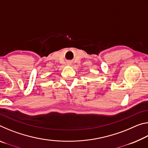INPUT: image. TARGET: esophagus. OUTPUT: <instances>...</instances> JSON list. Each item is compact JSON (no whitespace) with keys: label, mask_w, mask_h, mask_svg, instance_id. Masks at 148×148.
<instances>
[{"label":"esophagus","mask_w":148,"mask_h":148,"mask_svg":"<svg viewBox=\"0 0 148 148\" xmlns=\"http://www.w3.org/2000/svg\"><path fill=\"white\" fill-rule=\"evenodd\" d=\"M66 63H67V64H69L70 65V64H71V62L69 61H67Z\"/></svg>","instance_id":"1"}]
</instances>
